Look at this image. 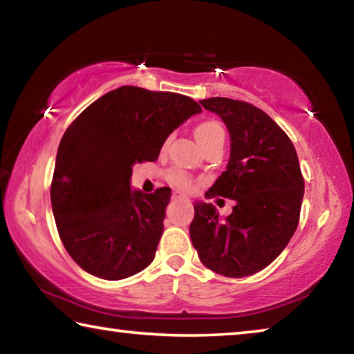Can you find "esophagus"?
<instances>
[{"label":"esophagus","mask_w":354,"mask_h":354,"mask_svg":"<svg viewBox=\"0 0 354 354\" xmlns=\"http://www.w3.org/2000/svg\"><path fill=\"white\" fill-rule=\"evenodd\" d=\"M173 198H175V200H184V198H187V197H186V195H183V194H175V195H173Z\"/></svg>","instance_id":"esophagus-1"}]
</instances>
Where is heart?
Returning a JSON list of instances; mask_svg holds the SVG:
<instances>
[{
	"label": "heart",
	"instance_id": "b5f03b06",
	"mask_svg": "<svg viewBox=\"0 0 354 354\" xmlns=\"http://www.w3.org/2000/svg\"><path fill=\"white\" fill-rule=\"evenodd\" d=\"M221 137H223V131H222V127L214 121L201 122V124L197 126V129H195V138H197V142L201 145V147H203V145H206V143L212 142V140L221 138ZM171 178H173V181H175V184H178L179 187H183V189L192 187V181H190V179L181 171L173 173Z\"/></svg>",
	"mask_w": 354,
	"mask_h": 354
}]
</instances>
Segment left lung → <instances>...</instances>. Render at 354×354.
<instances>
[{"mask_svg":"<svg viewBox=\"0 0 354 354\" xmlns=\"http://www.w3.org/2000/svg\"><path fill=\"white\" fill-rule=\"evenodd\" d=\"M225 122L230 159L205 197L234 200L230 216L195 201L189 233L203 265L221 276H252L287 248L299 222L304 179L298 154L265 111L243 100H200Z\"/></svg>","mask_w":354,"mask_h":354,"instance_id":"obj_1","label":"left lung"}]
</instances>
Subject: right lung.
I'll use <instances>...</instances> for the list:
<instances>
[{"label": "right lung", "mask_w": 354, "mask_h": 354, "mask_svg": "<svg viewBox=\"0 0 354 354\" xmlns=\"http://www.w3.org/2000/svg\"><path fill=\"white\" fill-rule=\"evenodd\" d=\"M197 113L201 106L183 94L121 86L67 127L50 198L59 238L82 269L121 280L151 265L171 190L132 189V167L157 160L167 137Z\"/></svg>", "instance_id": "1"}]
</instances>
